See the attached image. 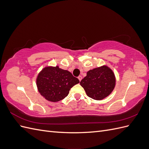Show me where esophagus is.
Instances as JSON below:
<instances>
[{"label":"esophagus","mask_w":149,"mask_h":149,"mask_svg":"<svg viewBox=\"0 0 149 149\" xmlns=\"http://www.w3.org/2000/svg\"><path fill=\"white\" fill-rule=\"evenodd\" d=\"M78 78L79 80V81H81V79H82V76H79L78 77Z\"/></svg>","instance_id":"1"}]
</instances>
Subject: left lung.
<instances>
[{
  "mask_svg": "<svg viewBox=\"0 0 149 149\" xmlns=\"http://www.w3.org/2000/svg\"><path fill=\"white\" fill-rule=\"evenodd\" d=\"M80 84L88 96L95 100H102L113 91L116 78L112 70L102 66L88 71Z\"/></svg>",
  "mask_w": 149,
  "mask_h": 149,
  "instance_id": "obj_1",
  "label": "left lung"
}]
</instances>
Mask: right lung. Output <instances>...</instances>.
Listing matches in <instances>:
<instances>
[{"label": "right lung", "instance_id": "obj_1", "mask_svg": "<svg viewBox=\"0 0 149 149\" xmlns=\"http://www.w3.org/2000/svg\"><path fill=\"white\" fill-rule=\"evenodd\" d=\"M79 83L70 71L59 66H47L40 71L37 78L39 93L47 100L58 102L68 94L70 89Z\"/></svg>", "mask_w": 149, "mask_h": 149}]
</instances>
